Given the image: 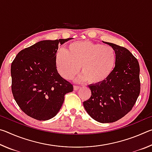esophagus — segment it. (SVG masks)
<instances>
[{
    "label": "esophagus",
    "instance_id": "1",
    "mask_svg": "<svg viewBox=\"0 0 152 152\" xmlns=\"http://www.w3.org/2000/svg\"><path fill=\"white\" fill-rule=\"evenodd\" d=\"M80 86H76V85L74 86V91H78V90L80 89Z\"/></svg>",
    "mask_w": 152,
    "mask_h": 152
}]
</instances>
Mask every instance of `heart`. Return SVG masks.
<instances>
[{
    "instance_id": "b5f03b06",
    "label": "heart",
    "mask_w": 152,
    "mask_h": 152,
    "mask_svg": "<svg viewBox=\"0 0 152 152\" xmlns=\"http://www.w3.org/2000/svg\"><path fill=\"white\" fill-rule=\"evenodd\" d=\"M116 55L110 46L88 41L76 42L68 45L67 51L60 50L56 54L55 62L59 74L70 80L78 73L79 81L101 83L109 78L115 68Z\"/></svg>"
}]
</instances>
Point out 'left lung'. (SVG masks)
<instances>
[{
    "label": "left lung",
    "instance_id": "1",
    "mask_svg": "<svg viewBox=\"0 0 152 152\" xmlns=\"http://www.w3.org/2000/svg\"><path fill=\"white\" fill-rule=\"evenodd\" d=\"M102 42L115 50V66L106 80L90 84L92 95L83 105L92 119L107 123L121 119L134 106L140 92V65L137 59L126 48L115 43Z\"/></svg>",
    "mask_w": 152,
    "mask_h": 152
}]
</instances>
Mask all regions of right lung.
Wrapping results in <instances>:
<instances>
[{
    "mask_svg": "<svg viewBox=\"0 0 152 152\" xmlns=\"http://www.w3.org/2000/svg\"><path fill=\"white\" fill-rule=\"evenodd\" d=\"M43 40L18 53L11 64L12 92L20 109L39 121L55 117L73 85L58 72V45L70 40Z\"/></svg>",
    "mask_w": 152,
    "mask_h": 152,
    "instance_id": "obj_1",
    "label": "right lung"
}]
</instances>
